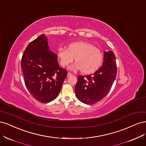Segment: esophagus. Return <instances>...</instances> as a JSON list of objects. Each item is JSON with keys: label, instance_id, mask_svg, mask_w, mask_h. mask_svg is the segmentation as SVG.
Here are the masks:
<instances>
[{"label": "esophagus", "instance_id": "esophagus-1", "mask_svg": "<svg viewBox=\"0 0 146 146\" xmlns=\"http://www.w3.org/2000/svg\"><path fill=\"white\" fill-rule=\"evenodd\" d=\"M72 75H73V74H72V73L68 72V73H67V77H70L71 76H72Z\"/></svg>", "mask_w": 146, "mask_h": 146}]
</instances>
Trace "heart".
<instances>
[{
  "mask_svg": "<svg viewBox=\"0 0 146 146\" xmlns=\"http://www.w3.org/2000/svg\"><path fill=\"white\" fill-rule=\"evenodd\" d=\"M57 56L60 65L65 67L75 62L69 68L81 70L83 73H91L101 66L103 59L102 51L93 44L87 42H77L68 45V48L60 47L58 50Z\"/></svg>",
  "mask_w": 146,
  "mask_h": 146,
  "instance_id": "heart-1",
  "label": "heart"
}]
</instances>
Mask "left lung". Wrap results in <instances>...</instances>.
Listing matches in <instances>:
<instances>
[{
  "label": "left lung",
  "instance_id": "8db88e82",
  "mask_svg": "<svg viewBox=\"0 0 146 146\" xmlns=\"http://www.w3.org/2000/svg\"><path fill=\"white\" fill-rule=\"evenodd\" d=\"M117 74L115 56L111 51H104L103 65L93 74L78 75L75 94L86 104H94L109 93Z\"/></svg>",
  "mask_w": 146,
  "mask_h": 146
}]
</instances>
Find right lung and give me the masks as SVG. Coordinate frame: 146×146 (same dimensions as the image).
<instances>
[{
  "label": "right lung",
  "instance_id": "obj_1",
  "mask_svg": "<svg viewBox=\"0 0 146 146\" xmlns=\"http://www.w3.org/2000/svg\"><path fill=\"white\" fill-rule=\"evenodd\" d=\"M57 59V55L48 50L44 34L31 41L23 53L21 67L25 86L42 103L56 98L67 76V71L59 67Z\"/></svg>",
  "mask_w": 146,
  "mask_h": 146
}]
</instances>
